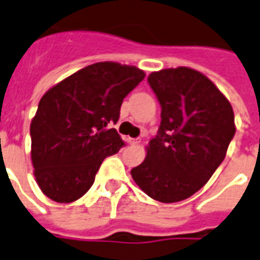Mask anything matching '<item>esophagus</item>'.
Masks as SVG:
<instances>
[{"label":"esophagus","instance_id":"esophagus-1","mask_svg":"<svg viewBox=\"0 0 260 260\" xmlns=\"http://www.w3.org/2000/svg\"><path fill=\"white\" fill-rule=\"evenodd\" d=\"M141 142V138H130L128 140V144L133 145V146H136V145H138Z\"/></svg>","mask_w":260,"mask_h":260}]
</instances>
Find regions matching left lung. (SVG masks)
Returning a JSON list of instances; mask_svg holds the SVG:
<instances>
[{"mask_svg": "<svg viewBox=\"0 0 260 260\" xmlns=\"http://www.w3.org/2000/svg\"><path fill=\"white\" fill-rule=\"evenodd\" d=\"M148 81L161 106V123L132 178L150 198L179 202L201 190L224 161L236 133L235 114L198 70L162 69L149 74Z\"/></svg>", "mask_w": 260, "mask_h": 260, "instance_id": "1", "label": "left lung"}]
</instances>
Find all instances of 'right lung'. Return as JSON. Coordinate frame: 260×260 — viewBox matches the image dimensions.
Here are the masks:
<instances>
[{"label":"right lung","instance_id":"obj_1","mask_svg":"<svg viewBox=\"0 0 260 260\" xmlns=\"http://www.w3.org/2000/svg\"><path fill=\"white\" fill-rule=\"evenodd\" d=\"M145 78L144 70L98 62L43 94L31 122L36 183L59 203L81 198L107 156L124 145L115 128L123 99Z\"/></svg>","mask_w":260,"mask_h":260}]
</instances>
